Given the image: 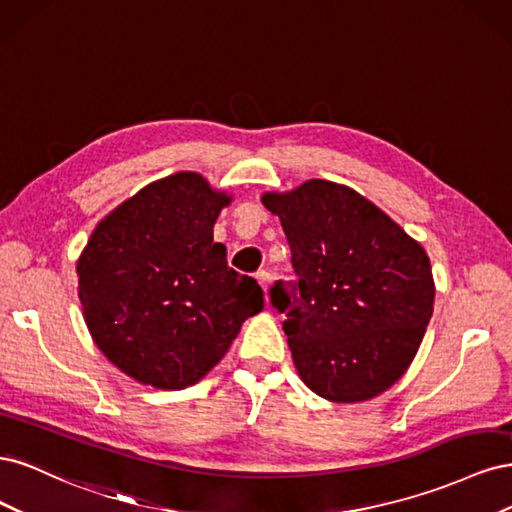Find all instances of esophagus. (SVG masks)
Returning <instances> with one entry per match:
<instances>
[{
  "label": "esophagus",
  "instance_id": "esophagus-1",
  "mask_svg": "<svg viewBox=\"0 0 512 512\" xmlns=\"http://www.w3.org/2000/svg\"><path fill=\"white\" fill-rule=\"evenodd\" d=\"M256 280H258V284L262 286V290L267 292V288H269V282H271V273H269V271H265V269H260V271L256 273Z\"/></svg>",
  "mask_w": 512,
  "mask_h": 512
}]
</instances>
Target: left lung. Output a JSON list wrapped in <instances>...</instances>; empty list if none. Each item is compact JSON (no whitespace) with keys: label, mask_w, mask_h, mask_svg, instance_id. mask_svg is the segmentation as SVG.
Here are the masks:
<instances>
[{"label":"left lung","mask_w":512,"mask_h":512,"mask_svg":"<svg viewBox=\"0 0 512 512\" xmlns=\"http://www.w3.org/2000/svg\"><path fill=\"white\" fill-rule=\"evenodd\" d=\"M282 222L297 282H275L271 305L301 380L335 404L378 397L406 374L433 314L423 245L348 185L309 179L262 194Z\"/></svg>","instance_id":"8db88e82"}]
</instances>
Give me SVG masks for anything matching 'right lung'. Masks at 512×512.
Returning <instances> with one entry per match:
<instances>
[{"label": "right lung", "instance_id": "right-lung-1", "mask_svg": "<svg viewBox=\"0 0 512 512\" xmlns=\"http://www.w3.org/2000/svg\"><path fill=\"white\" fill-rule=\"evenodd\" d=\"M230 205L198 173L149 183L91 232L76 262L96 346L130 378L185 389L222 361L265 307L254 277L228 267L213 224Z\"/></svg>", "mask_w": 512, "mask_h": 512}]
</instances>
